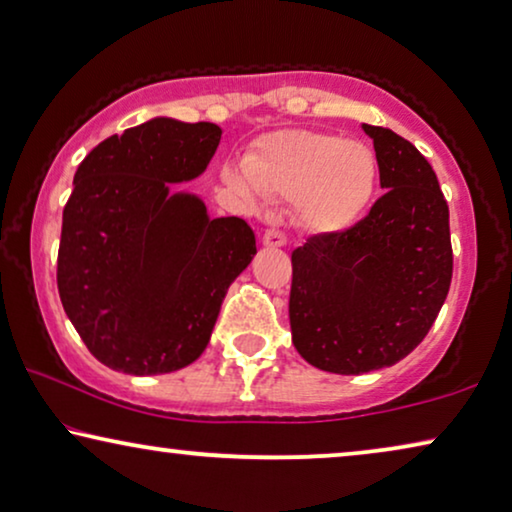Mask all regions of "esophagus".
<instances>
[{
  "label": "esophagus",
  "mask_w": 512,
  "mask_h": 512,
  "mask_svg": "<svg viewBox=\"0 0 512 512\" xmlns=\"http://www.w3.org/2000/svg\"><path fill=\"white\" fill-rule=\"evenodd\" d=\"M262 241H264V246L280 248V246H285V243H287V234L282 230H266L264 236H262Z\"/></svg>",
  "instance_id": "34e87169"
}]
</instances>
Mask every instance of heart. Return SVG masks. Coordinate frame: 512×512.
Segmentation results:
<instances>
[{"mask_svg": "<svg viewBox=\"0 0 512 512\" xmlns=\"http://www.w3.org/2000/svg\"><path fill=\"white\" fill-rule=\"evenodd\" d=\"M225 179L241 195L262 193L294 200L305 230L333 234L354 225L377 183V160L368 147L335 135L282 131L259 140L246 170L230 167Z\"/></svg>", "mask_w": 512, "mask_h": 512, "instance_id": "heart-1", "label": "heart"}]
</instances>
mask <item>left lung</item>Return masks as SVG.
Listing matches in <instances>:
<instances>
[{
    "mask_svg": "<svg viewBox=\"0 0 512 512\" xmlns=\"http://www.w3.org/2000/svg\"><path fill=\"white\" fill-rule=\"evenodd\" d=\"M379 183L368 216L292 253L289 326L305 361L335 375L388 368L421 345L453 278L448 204L409 140L368 126Z\"/></svg>",
    "mask_w": 512,
    "mask_h": 512,
    "instance_id": "1",
    "label": "left lung"
}]
</instances>
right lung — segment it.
Listing matches in <instances>:
<instances>
[{"label":"right lung","mask_w":512,"mask_h":512,"mask_svg":"<svg viewBox=\"0 0 512 512\" xmlns=\"http://www.w3.org/2000/svg\"><path fill=\"white\" fill-rule=\"evenodd\" d=\"M223 131L151 119L78 165L61 218L57 289L103 365L126 375L186 368L207 349L234 278L257 253L246 220L209 218L167 183L207 170Z\"/></svg>","instance_id":"obj_1"}]
</instances>
